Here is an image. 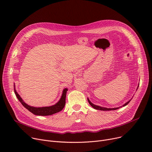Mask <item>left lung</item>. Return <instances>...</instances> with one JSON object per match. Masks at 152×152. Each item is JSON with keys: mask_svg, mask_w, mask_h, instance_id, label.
Returning a JSON list of instances; mask_svg holds the SVG:
<instances>
[{"mask_svg": "<svg viewBox=\"0 0 152 152\" xmlns=\"http://www.w3.org/2000/svg\"><path fill=\"white\" fill-rule=\"evenodd\" d=\"M130 101H131V100H129V101H128L127 102V103H126L125 104L123 105V107H124V106H126V105H127L128 104V103L130 102ZM88 102H89V104L94 108H95V109H96V110H102V111H110V110H117V109H118L119 108H104V107H99V106H97V105H94V104H93V103L89 100V99H88Z\"/></svg>", "mask_w": 152, "mask_h": 152, "instance_id": "obj_1", "label": "left lung"}]
</instances>
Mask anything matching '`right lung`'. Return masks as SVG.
Here are the masks:
<instances>
[{"label": "right lung", "instance_id": "right-lung-1", "mask_svg": "<svg viewBox=\"0 0 152 152\" xmlns=\"http://www.w3.org/2000/svg\"><path fill=\"white\" fill-rule=\"evenodd\" d=\"M14 91L15 93L16 96H17V99L19 100V101L21 102V104L25 107L27 110H28L30 112L33 113L34 115H38V116H49L52 115L53 114L57 113L59 111H61L63 108H64L66 103V92L68 91L67 89H65L63 90L62 96L59 100V102L56 103L55 105L51 106V107H41V108H37V107H31L27 105L26 103L23 102L21 97L18 95V94L16 91L15 89H14Z\"/></svg>", "mask_w": 152, "mask_h": 152}]
</instances>
